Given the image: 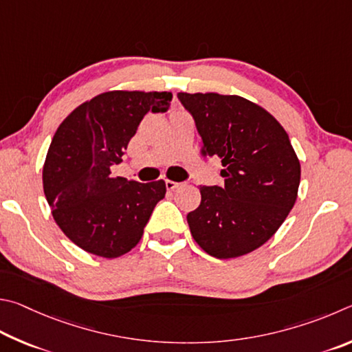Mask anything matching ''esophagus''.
Wrapping results in <instances>:
<instances>
[{
	"mask_svg": "<svg viewBox=\"0 0 352 352\" xmlns=\"http://www.w3.org/2000/svg\"><path fill=\"white\" fill-rule=\"evenodd\" d=\"M182 186L181 182H175V181H165V187H166V190H176V188H179Z\"/></svg>",
	"mask_w": 352,
	"mask_h": 352,
	"instance_id": "1",
	"label": "esophagus"
}]
</instances>
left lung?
Wrapping results in <instances>:
<instances>
[{
	"instance_id": "8db88e82",
	"label": "left lung",
	"mask_w": 352,
	"mask_h": 352,
	"mask_svg": "<svg viewBox=\"0 0 352 352\" xmlns=\"http://www.w3.org/2000/svg\"><path fill=\"white\" fill-rule=\"evenodd\" d=\"M202 138V154L218 156L224 186H201L187 214L199 248L219 260L250 254L274 236L297 201L300 160L285 128L260 104L217 92H177Z\"/></svg>"
}]
</instances>
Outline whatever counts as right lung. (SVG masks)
Masks as SVG:
<instances>
[{"label": "right lung", "mask_w": 352, "mask_h": 352, "mask_svg": "<svg viewBox=\"0 0 352 352\" xmlns=\"http://www.w3.org/2000/svg\"><path fill=\"white\" fill-rule=\"evenodd\" d=\"M171 92L108 91L60 123L43 165V190L55 223L88 254L117 258L135 248L165 181L113 177L128 142L148 111L165 113Z\"/></svg>", "instance_id": "1"}]
</instances>
